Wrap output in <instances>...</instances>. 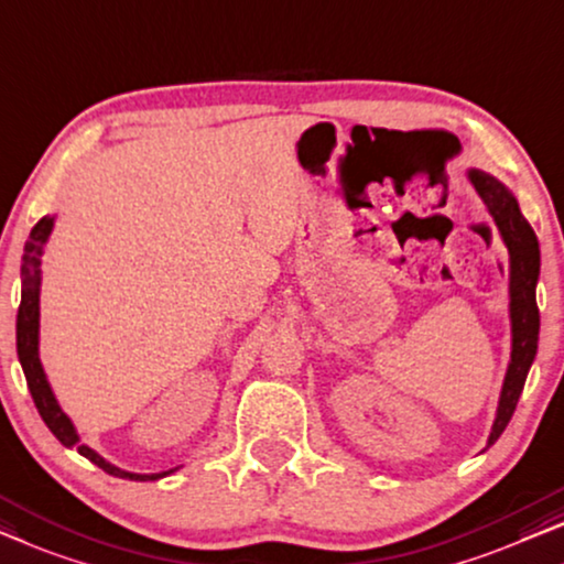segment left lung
I'll list each match as a JSON object with an SVG mask.
<instances>
[{"label":"left lung","instance_id":"obj_1","mask_svg":"<svg viewBox=\"0 0 564 564\" xmlns=\"http://www.w3.org/2000/svg\"><path fill=\"white\" fill-rule=\"evenodd\" d=\"M468 181L491 214L501 241L509 251V321H511V358L506 366L503 387L496 406V420L488 445L501 437L524 389L540 343V307H536V282H540V241L534 228L521 214L517 198L501 181L484 170L470 167ZM486 445V447H488Z\"/></svg>","mask_w":564,"mask_h":564}]
</instances>
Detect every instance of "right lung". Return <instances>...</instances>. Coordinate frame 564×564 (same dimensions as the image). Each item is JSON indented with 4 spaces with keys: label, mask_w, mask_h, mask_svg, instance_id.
<instances>
[{
    "label": "right lung",
    "mask_w": 564,
    "mask_h": 564,
    "mask_svg": "<svg viewBox=\"0 0 564 564\" xmlns=\"http://www.w3.org/2000/svg\"><path fill=\"white\" fill-rule=\"evenodd\" d=\"M53 226H55V216H45L35 224V228L30 231V239L24 241L22 269H20L22 297H20V310H18V356H20L24 379H28L30 394L35 399L40 417H43L47 430H51L65 447H76L84 458H88L94 465H99V468L109 473V476L129 478V480L165 478L177 468H170L162 473L121 470L117 465H111L109 460L101 458L94 447L80 443L76 424H73L68 414L61 410L58 399L53 394L51 381L45 377L43 361H40V284H43V251H45L47 239H51L53 234Z\"/></svg>",
    "instance_id": "obj_1"
}]
</instances>
